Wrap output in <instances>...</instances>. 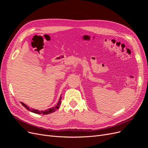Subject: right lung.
<instances>
[{
    "instance_id": "add662e5",
    "label": "right lung",
    "mask_w": 148,
    "mask_h": 148,
    "mask_svg": "<svg viewBox=\"0 0 148 148\" xmlns=\"http://www.w3.org/2000/svg\"><path fill=\"white\" fill-rule=\"evenodd\" d=\"M61 99H62V97H61V96H60V99H59V102H58V104H57V105L56 106L52 107V108H50V109H47V110H44V111H43V110L40 111V110H35V109H29V107L28 106H27L26 104H25L23 102H21V104L22 105H23L26 109L29 110V111H31V112H33V113L38 114L47 115V114H49L52 113V112H55L57 109H58L59 108V106H60V104H61Z\"/></svg>"
}]
</instances>
